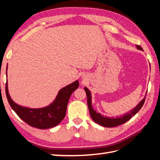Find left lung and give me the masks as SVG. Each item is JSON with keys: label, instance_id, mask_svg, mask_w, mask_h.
Segmentation results:
<instances>
[{"label": "left lung", "instance_id": "1", "mask_svg": "<svg viewBox=\"0 0 160 160\" xmlns=\"http://www.w3.org/2000/svg\"><path fill=\"white\" fill-rule=\"evenodd\" d=\"M136 47L138 49L143 50L141 46L136 45ZM84 91H85L87 94V104L88 107H89V113L91 118H92V120L96 122V123L102 126V127H114L125 123L126 122L130 120L132 116H134V115L141 109V108L143 106L146 99L145 96L144 99L142 100L136 107L134 108H132V110L130 111V112H128L127 114L122 115L121 117H118L116 118H111L108 117H104L103 115H102L99 113H97V112L93 109L92 105H91V96L90 91L88 89L87 87H84Z\"/></svg>", "mask_w": 160, "mask_h": 160}]
</instances>
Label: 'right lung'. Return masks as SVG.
<instances>
[{"instance_id": "obj_1", "label": "right lung", "mask_w": 160, "mask_h": 160, "mask_svg": "<svg viewBox=\"0 0 160 160\" xmlns=\"http://www.w3.org/2000/svg\"><path fill=\"white\" fill-rule=\"evenodd\" d=\"M78 87L79 82L76 80L62 88L60 90L56 100L52 104L41 108H29L16 104L11 99L8 93V81L5 85V93L9 105L21 120L31 127L45 129L56 127L65 117L69 98Z\"/></svg>"}]
</instances>
